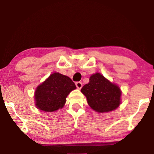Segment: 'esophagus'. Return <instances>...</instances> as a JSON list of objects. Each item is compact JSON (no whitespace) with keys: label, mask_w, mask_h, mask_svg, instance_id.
I'll list each match as a JSON object with an SVG mask.
<instances>
[{"label":"esophagus","mask_w":154,"mask_h":154,"mask_svg":"<svg viewBox=\"0 0 154 154\" xmlns=\"http://www.w3.org/2000/svg\"><path fill=\"white\" fill-rule=\"evenodd\" d=\"M75 85H76L78 89H81V88L83 87V83L81 82H76L75 83Z\"/></svg>","instance_id":"34e87169"}]
</instances>
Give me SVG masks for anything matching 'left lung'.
Instances as JSON below:
<instances>
[{
    "instance_id": "1",
    "label": "left lung",
    "mask_w": 154,
    "mask_h": 154,
    "mask_svg": "<svg viewBox=\"0 0 154 154\" xmlns=\"http://www.w3.org/2000/svg\"><path fill=\"white\" fill-rule=\"evenodd\" d=\"M92 109L98 113H106L116 109L121 102V90L100 73L90 77L89 83L81 90Z\"/></svg>"
}]
</instances>
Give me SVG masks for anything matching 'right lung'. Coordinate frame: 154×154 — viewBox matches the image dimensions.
<instances>
[{"label": "right lung", "mask_w": 154, "mask_h": 154, "mask_svg": "<svg viewBox=\"0 0 154 154\" xmlns=\"http://www.w3.org/2000/svg\"><path fill=\"white\" fill-rule=\"evenodd\" d=\"M76 88L70 78L54 72L36 88L35 105L40 110L53 112L64 107L68 94Z\"/></svg>", "instance_id": "1"}]
</instances>
